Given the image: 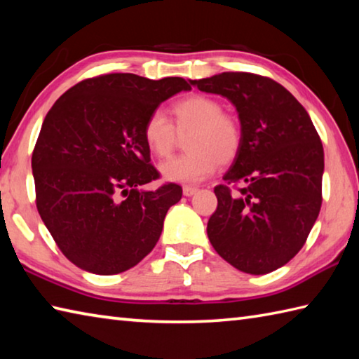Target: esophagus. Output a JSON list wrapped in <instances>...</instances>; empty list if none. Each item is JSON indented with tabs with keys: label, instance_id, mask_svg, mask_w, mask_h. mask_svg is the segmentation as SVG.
Wrapping results in <instances>:
<instances>
[{
	"label": "esophagus",
	"instance_id": "34e87169",
	"mask_svg": "<svg viewBox=\"0 0 359 359\" xmlns=\"http://www.w3.org/2000/svg\"><path fill=\"white\" fill-rule=\"evenodd\" d=\"M196 193H198V188L184 187V196H187V198H189V196H194Z\"/></svg>",
	"mask_w": 359,
	"mask_h": 359
}]
</instances>
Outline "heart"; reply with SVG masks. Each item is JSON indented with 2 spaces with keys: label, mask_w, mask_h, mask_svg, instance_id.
I'll list each match as a JSON object with an SVG mask.
<instances>
[{
  "label": "heart",
  "mask_w": 359,
  "mask_h": 359,
  "mask_svg": "<svg viewBox=\"0 0 359 359\" xmlns=\"http://www.w3.org/2000/svg\"><path fill=\"white\" fill-rule=\"evenodd\" d=\"M172 123L161 110H154L143 124V140L154 156H171L179 135H187L185 156L174 157L158 166L161 177L175 184L194 185L210 177L221 163H230L243 143L241 126L224 114L222 104L205 95L184 97L171 107Z\"/></svg>",
  "instance_id": "heart-1"
}]
</instances>
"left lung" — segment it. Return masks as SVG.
Here are the masks:
<instances>
[{"label":"left lung","instance_id":"8db88e82","mask_svg":"<svg viewBox=\"0 0 359 359\" xmlns=\"http://www.w3.org/2000/svg\"><path fill=\"white\" fill-rule=\"evenodd\" d=\"M235 105L243 143L207 224L215 250L238 271L263 276L304 248L322 203L324 147L308 111L283 86L250 73L189 81Z\"/></svg>","mask_w":359,"mask_h":359}]
</instances>
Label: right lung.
<instances>
[{"label":"right lung","mask_w":359,"mask_h":359,"mask_svg":"<svg viewBox=\"0 0 359 359\" xmlns=\"http://www.w3.org/2000/svg\"><path fill=\"white\" fill-rule=\"evenodd\" d=\"M182 90H191L182 77L104 74L76 83L48 111L32 154L37 210L77 268L114 276L157 244L182 188H142L158 179L143 124Z\"/></svg>","instance_id":"obj_1"}]
</instances>
